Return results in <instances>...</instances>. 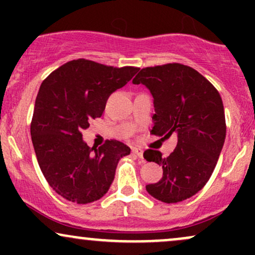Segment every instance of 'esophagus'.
<instances>
[{"label": "esophagus", "instance_id": "34e87169", "mask_svg": "<svg viewBox=\"0 0 255 255\" xmlns=\"http://www.w3.org/2000/svg\"><path fill=\"white\" fill-rule=\"evenodd\" d=\"M131 152H133V154H135L136 157H139V158L144 157V151H142L140 147H133L131 148Z\"/></svg>", "mask_w": 255, "mask_h": 255}]
</instances>
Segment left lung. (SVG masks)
Wrapping results in <instances>:
<instances>
[{
    "label": "left lung",
    "mask_w": 255,
    "mask_h": 255,
    "mask_svg": "<svg viewBox=\"0 0 255 255\" xmlns=\"http://www.w3.org/2000/svg\"><path fill=\"white\" fill-rule=\"evenodd\" d=\"M133 84L145 85L153 97L151 133L177 136L166 158L159 151H145L147 162L163 168L162 178L146 191L166 204L186 200L206 184L223 148L227 127L221 96L200 73L180 63L141 69Z\"/></svg>",
    "instance_id": "8db88e82"
}]
</instances>
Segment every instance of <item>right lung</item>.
Returning a JSON list of instances; mask_svg holds the SVG:
<instances>
[{"mask_svg": "<svg viewBox=\"0 0 255 255\" xmlns=\"http://www.w3.org/2000/svg\"><path fill=\"white\" fill-rule=\"evenodd\" d=\"M137 71L79 58L64 63L40 85L31 122L32 144L44 177L62 198L89 204L109 191L119 160L130 148L118 140L89 147L81 131L91 120L101 118L111 93Z\"/></svg>", "mask_w": 255, "mask_h": 255, "instance_id": "1", "label": "right lung"}]
</instances>
